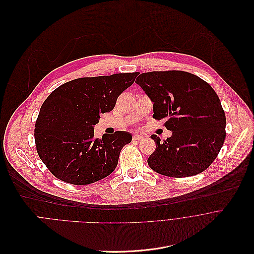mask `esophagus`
I'll return each mask as SVG.
<instances>
[{"instance_id": "34e87169", "label": "esophagus", "mask_w": 254, "mask_h": 254, "mask_svg": "<svg viewBox=\"0 0 254 254\" xmlns=\"http://www.w3.org/2000/svg\"><path fill=\"white\" fill-rule=\"evenodd\" d=\"M143 136L142 135H139V134H134L133 135V140H138V141H140V140H143Z\"/></svg>"}]
</instances>
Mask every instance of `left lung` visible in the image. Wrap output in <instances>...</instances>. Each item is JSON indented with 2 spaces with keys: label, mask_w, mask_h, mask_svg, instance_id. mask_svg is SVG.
<instances>
[{
  "label": "left lung",
  "mask_w": 254,
  "mask_h": 254,
  "mask_svg": "<svg viewBox=\"0 0 254 254\" xmlns=\"http://www.w3.org/2000/svg\"><path fill=\"white\" fill-rule=\"evenodd\" d=\"M135 83L153 102V118L166 120L164 126L172 131L164 141L151 135L156 149L147 160L150 168L179 178L207 169L226 135L225 113L212 87L184 71L142 73Z\"/></svg>",
  "instance_id": "1"
}]
</instances>
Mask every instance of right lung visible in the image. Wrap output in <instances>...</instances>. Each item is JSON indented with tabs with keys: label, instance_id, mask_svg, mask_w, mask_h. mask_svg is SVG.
Instances as JSON below:
<instances>
[{
	"label": "right lung",
	"instance_id": "right-lung-1",
	"mask_svg": "<svg viewBox=\"0 0 254 254\" xmlns=\"http://www.w3.org/2000/svg\"><path fill=\"white\" fill-rule=\"evenodd\" d=\"M139 73L79 78L49 95L35 128L39 157L55 177L70 184L86 185L110 175L124 145L132 140L126 131L94 137L100 114L115 107L119 95Z\"/></svg>",
	"mask_w": 254,
	"mask_h": 254
}]
</instances>
